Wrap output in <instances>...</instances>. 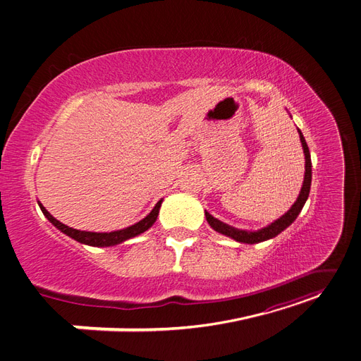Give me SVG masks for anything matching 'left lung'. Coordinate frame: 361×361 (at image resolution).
<instances>
[{"label":"left lung","instance_id":"obj_1","mask_svg":"<svg viewBox=\"0 0 361 361\" xmlns=\"http://www.w3.org/2000/svg\"><path fill=\"white\" fill-rule=\"evenodd\" d=\"M298 133H300V140H301L302 150H304V155H305V173H304V182H302L301 192L298 195L297 202L292 204L290 209L285 215L280 216L277 221L271 223L265 228H260V231H257V232L238 231V228L231 227V226L224 224L223 221L216 220V218H214L209 212H204L206 220H207V223H209V226L214 228V231L220 232V233H223L226 236H231V238L235 239V241H239V243L257 244V243H262V241H267V239H269V238L277 236L279 233H281L283 231H285L288 226H290L295 221V218L298 216V214L301 212L305 200H307V197H309L310 185H312V159H310V152H309L307 143H305V140H304V137L301 134V130H298Z\"/></svg>","mask_w":361,"mask_h":361}]
</instances>
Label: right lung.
Instances as JSON below:
<instances>
[{
  "instance_id": "obj_1",
  "label": "right lung",
  "mask_w": 361,
  "mask_h": 361,
  "mask_svg": "<svg viewBox=\"0 0 361 361\" xmlns=\"http://www.w3.org/2000/svg\"><path fill=\"white\" fill-rule=\"evenodd\" d=\"M161 203H162V200H159V202L157 203V206L154 207V209H152V212H150L146 218H143V220L138 221L137 224L130 226V227H126V228H123V231L110 232V233H94V232L76 231V228H72V227H69V226H66V224L60 223L59 220H56V218H54V216L45 209V207H43L42 203H39V206H40V209H42L43 215H45V216L48 218V220L59 228V231H61L63 233H66L68 236L73 238L75 241H78V243H81V244H87V245H93V247H110V245L120 244V243L126 241V239H129V238H134V236H137V235H140V233L146 232L147 228L157 221V216H158V214H159Z\"/></svg>"
}]
</instances>
